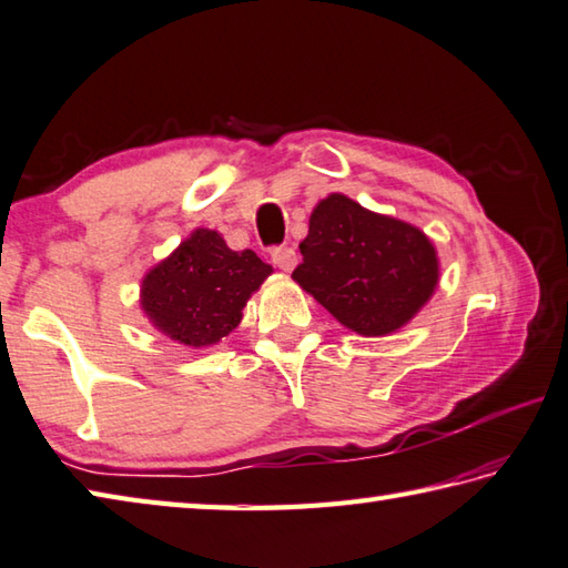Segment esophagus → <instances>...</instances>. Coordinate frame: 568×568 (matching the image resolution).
<instances>
[{"instance_id":"esophagus-1","label":"esophagus","mask_w":568,"mask_h":568,"mask_svg":"<svg viewBox=\"0 0 568 568\" xmlns=\"http://www.w3.org/2000/svg\"><path fill=\"white\" fill-rule=\"evenodd\" d=\"M271 258H273V263L277 265V268L285 271V273H291V271L295 268V265H297V253H295V248H291V246H277V248H273Z\"/></svg>"}]
</instances>
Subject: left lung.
I'll return each mask as SVG.
<instances>
[{
	"label": "left lung",
	"instance_id": "left-lung-1",
	"mask_svg": "<svg viewBox=\"0 0 568 568\" xmlns=\"http://www.w3.org/2000/svg\"><path fill=\"white\" fill-rule=\"evenodd\" d=\"M300 253L293 281L362 337L408 325L440 281L438 251L424 231L337 192L313 209Z\"/></svg>",
	"mask_w": 568,
	"mask_h": 568
}]
</instances>
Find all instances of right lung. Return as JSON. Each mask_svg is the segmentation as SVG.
<instances>
[{
  "mask_svg": "<svg viewBox=\"0 0 568 568\" xmlns=\"http://www.w3.org/2000/svg\"><path fill=\"white\" fill-rule=\"evenodd\" d=\"M271 273L253 251H231L219 231L194 229L144 273L140 307L164 337L192 349L214 347L239 327L243 307Z\"/></svg>",
  "mask_w": 568,
  "mask_h": 568,
  "instance_id": "right-lung-1",
  "label": "right lung"
}]
</instances>
